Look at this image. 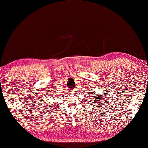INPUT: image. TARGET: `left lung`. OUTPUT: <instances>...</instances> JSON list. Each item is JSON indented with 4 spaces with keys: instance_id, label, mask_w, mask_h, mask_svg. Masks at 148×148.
Wrapping results in <instances>:
<instances>
[{
    "instance_id": "8db88e82",
    "label": "left lung",
    "mask_w": 148,
    "mask_h": 148,
    "mask_svg": "<svg viewBox=\"0 0 148 148\" xmlns=\"http://www.w3.org/2000/svg\"><path fill=\"white\" fill-rule=\"evenodd\" d=\"M106 94L107 95V92H106ZM101 96H102V95H101ZM99 98H100V97H98V96H97V97H96V98H93L94 99H96V102H97V105H99V104L98 101H102V100H101V99H99ZM99 107H100V106H99Z\"/></svg>"
}]
</instances>
